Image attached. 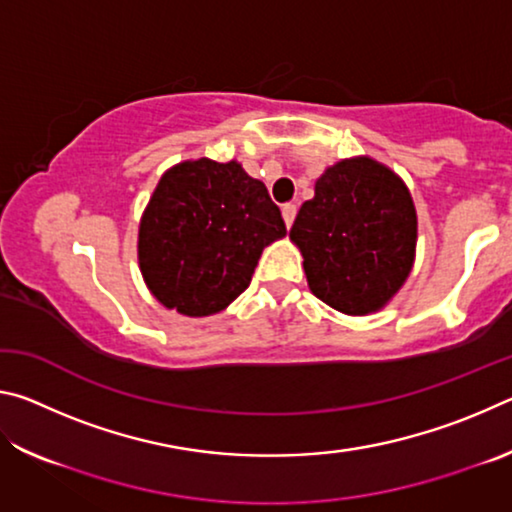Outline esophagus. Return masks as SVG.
<instances>
[{
	"mask_svg": "<svg viewBox=\"0 0 512 512\" xmlns=\"http://www.w3.org/2000/svg\"><path fill=\"white\" fill-rule=\"evenodd\" d=\"M296 214H298V207L293 205V203H287L282 207V216H284V223H287V228H291L293 225V219H296Z\"/></svg>",
	"mask_w": 512,
	"mask_h": 512,
	"instance_id": "1",
	"label": "esophagus"
}]
</instances>
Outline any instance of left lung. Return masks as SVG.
<instances>
[{"label": "left lung", "mask_w": 512, "mask_h": 512, "mask_svg": "<svg viewBox=\"0 0 512 512\" xmlns=\"http://www.w3.org/2000/svg\"><path fill=\"white\" fill-rule=\"evenodd\" d=\"M415 237L409 189L370 158L329 167L291 228L311 293L350 316L377 311L400 291L413 266Z\"/></svg>", "instance_id": "8db88e82"}]
</instances>
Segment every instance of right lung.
Here are the masks:
<instances>
[{"label":"right lung","instance_id":"obj_1","mask_svg":"<svg viewBox=\"0 0 512 512\" xmlns=\"http://www.w3.org/2000/svg\"><path fill=\"white\" fill-rule=\"evenodd\" d=\"M287 225L241 164L194 160L160 178L140 223V268L164 307L210 316L241 296Z\"/></svg>","mask_w":512,"mask_h":512}]
</instances>
